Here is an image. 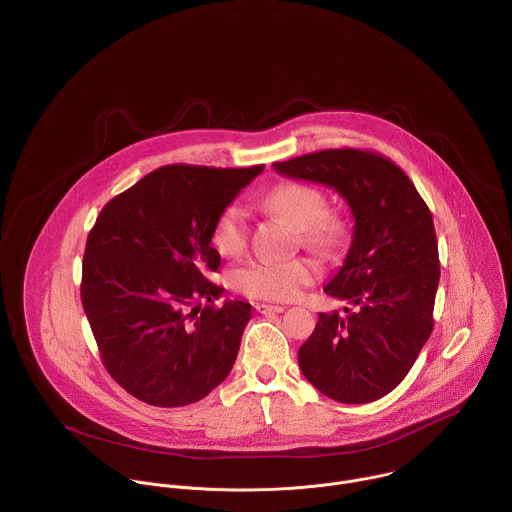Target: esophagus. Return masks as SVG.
Wrapping results in <instances>:
<instances>
[{"instance_id":"34e87169","label":"esophagus","mask_w":512,"mask_h":512,"mask_svg":"<svg viewBox=\"0 0 512 512\" xmlns=\"http://www.w3.org/2000/svg\"><path fill=\"white\" fill-rule=\"evenodd\" d=\"M255 309L261 313V315H267V313H283L285 307L281 305H267V303H257Z\"/></svg>"}]
</instances>
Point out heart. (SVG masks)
Returning a JSON list of instances; mask_svg holds the SVG:
<instances>
[{"label": "heart", "mask_w": 512, "mask_h": 512, "mask_svg": "<svg viewBox=\"0 0 512 512\" xmlns=\"http://www.w3.org/2000/svg\"><path fill=\"white\" fill-rule=\"evenodd\" d=\"M265 205L285 219L303 247L327 253L335 249L345 235V225L337 215L325 213L327 201L323 191L313 185L289 181L275 187ZM215 251L223 257L239 255L247 245V217L241 205H227L217 217L211 233ZM315 279V267L305 259L285 263L249 261L231 271V285L251 299L291 301L303 287Z\"/></svg>", "instance_id": "obj_1"}]
</instances>
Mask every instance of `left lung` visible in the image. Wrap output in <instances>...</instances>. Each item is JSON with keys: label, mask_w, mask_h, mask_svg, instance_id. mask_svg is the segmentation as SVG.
I'll return each instance as SVG.
<instances>
[{"label": "left lung", "mask_w": 512, "mask_h": 512, "mask_svg": "<svg viewBox=\"0 0 512 512\" xmlns=\"http://www.w3.org/2000/svg\"><path fill=\"white\" fill-rule=\"evenodd\" d=\"M273 169L335 189L355 219L347 257L325 285L351 307L319 313L299 367L337 403L377 401L407 377L433 331L441 265L431 211L405 171L373 151L325 149Z\"/></svg>", "instance_id": "obj_1"}]
</instances>
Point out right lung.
<instances>
[{
	"label": "right lung",
	"instance_id": "obj_1",
	"mask_svg": "<svg viewBox=\"0 0 512 512\" xmlns=\"http://www.w3.org/2000/svg\"><path fill=\"white\" fill-rule=\"evenodd\" d=\"M263 165H167L113 197L89 231L81 303L109 375L153 407H185L231 373L251 305L207 277L211 233ZM207 300V306L200 301Z\"/></svg>",
	"mask_w": 512,
	"mask_h": 512
}]
</instances>
